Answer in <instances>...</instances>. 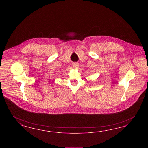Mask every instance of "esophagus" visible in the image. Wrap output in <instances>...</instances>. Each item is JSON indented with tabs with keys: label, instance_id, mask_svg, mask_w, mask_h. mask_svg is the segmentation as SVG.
<instances>
[{
	"label": "esophagus",
	"instance_id": "34e87169",
	"mask_svg": "<svg viewBox=\"0 0 148 148\" xmlns=\"http://www.w3.org/2000/svg\"><path fill=\"white\" fill-rule=\"evenodd\" d=\"M79 66V63L77 62H74L73 63V66L74 68H77Z\"/></svg>",
	"mask_w": 148,
	"mask_h": 148
}]
</instances>
